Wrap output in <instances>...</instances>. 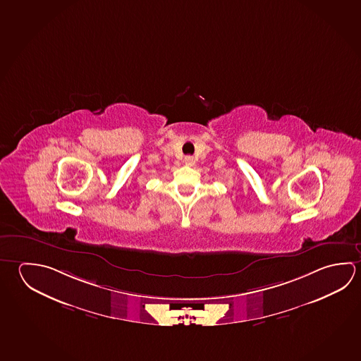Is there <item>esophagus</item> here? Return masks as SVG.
I'll return each mask as SVG.
<instances>
[{"mask_svg": "<svg viewBox=\"0 0 361 361\" xmlns=\"http://www.w3.org/2000/svg\"><path fill=\"white\" fill-rule=\"evenodd\" d=\"M183 161H185V164H186V165L191 166L194 164V157H192V156H186Z\"/></svg>", "mask_w": 361, "mask_h": 361, "instance_id": "obj_1", "label": "esophagus"}]
</instances>
